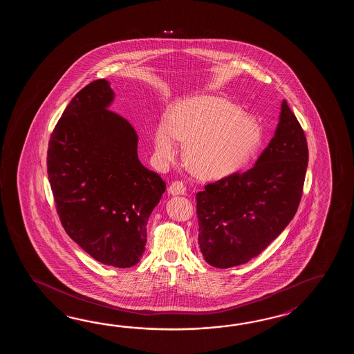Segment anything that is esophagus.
Listing matches in <instances>:
<instances>
[{"label": "esophagus", "mask_w": 354, "mask_h": 354, "mask_svg": "<svg viewBox=\"0 0 354 354\" xmlns=\"http://www.w3.org/2000/svg\"><path fill=\"white\" fill-rule=\"evenodd\" d=\"M168 194L172 196H182L186 194V186L180 180H174L168 188Z\"/></svg>", "instance_id": "obj_1"}]
</instances>
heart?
Listing matches in <instances>:
<instances>
[{
  "label": "heart",
  "instance_id": "heart-1",
  "mask_svg": "<svg viewBox=\"0 0 354 354\" xmlns=\"http://www.w3.org/2000/svg\"><path fill=\"white\" fill-rule=\"evenodd\" d=\"M262 140L254 118L225 98L196 96L182 102L154 136L159 158L174 160L178 142L185 145V162L203 178H223L248 163Z\"/></svg>",
  "mask_w": 354,
  "mask_h": 354
}]
</instances>
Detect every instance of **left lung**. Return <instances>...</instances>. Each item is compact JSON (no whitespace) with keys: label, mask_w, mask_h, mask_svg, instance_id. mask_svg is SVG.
Masks as SVG:
<instances>
[{"label":"left lung","mask_w":354,"mask_h":354,"mask_svg":"<svg viewBox=\"0 0 354 354\" xmlns=\"http://www.w3.org/2000/svg\"><path fill=\"white\" fill-rule=\"evenodd\" d=\"M308 160L304 130L283 100L274 136L256 165L197 192L203 259L212 267L230 268L262 253L297 211Z\"/></svg>","instance_id":"obj_1"}]
</instances>
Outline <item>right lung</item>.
<instances>
[{"label":"right lung","instance_id":"obj_1","mask_svg":"<svg viewBox=\"0 0 354 354\" xmlns=\"http://www.w3.org/2000/svg\"><path fill=\"white\" fill-rule=\"evenodd\" d=\"M113 98L106 80L80 91L54 128L46 163L71 239L100 263L129 268L143 256L166 182L140 163L136 130L109 110Z\"/></svg>","mask_w":354,"mask_h":354}]
</instances>
